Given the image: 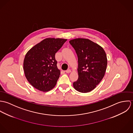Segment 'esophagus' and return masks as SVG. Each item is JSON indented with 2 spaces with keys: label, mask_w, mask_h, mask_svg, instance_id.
<instances>
[{
  "label": "esophagus",
  "mask_w": 133,
  "mask_h": 133,
  "mask_svg": "<svg viewBox=\"0 0 133 133\" xmlns=\"http://www.w3.org/2000/svg\"><path fill=\"white\" fill-rule=\"evenodd\" d=\"M65 72H66V73H70V72H71V70L68 69V70H67L65 71Z\"/></svg>",
  "instance_id": "1"
}]
</instances>
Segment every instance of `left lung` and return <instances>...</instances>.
I'll return each mask as SVG.
<instances>
[{
    "instance_id": "8db88e82",
    "label": "left lung",
    "mask_w": 133,
    "mask_h": 133,
    "mask_svg": "<svg viewBox=\"0 0 133 133\" xmlns=\"http://www.w3.org/2000/svg\"><path fill=\"white\" fill-rule=\"evenodd\" d=\"M78 57V80L73 83L76 91L88 93L93 90L104 76L107 57L103 49L92 41L76 38L69 41Z\"/></svg>"
}]
</instances>
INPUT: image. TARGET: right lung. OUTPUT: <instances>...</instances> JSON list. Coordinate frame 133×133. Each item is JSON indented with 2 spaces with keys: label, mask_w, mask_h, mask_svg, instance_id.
<instances>
[{
  "label": "right lung",
  "mask_w": 133,
  "mask_h": 133,
  "mask_svg": "<svg viewBox=\"0 0 133 133\" xmlns=\"http://www.w3.org/2000/svg\"><path fill=\"white\" fill-rule=\"evenodd\" d=\"M67 40L62 38H46L32 48L23 61L25 76L35 88L43 92L53 89L60 75L55 54Z\"/></svg>",
  "instance_id": "right-lung-1"
}]
</instances>
